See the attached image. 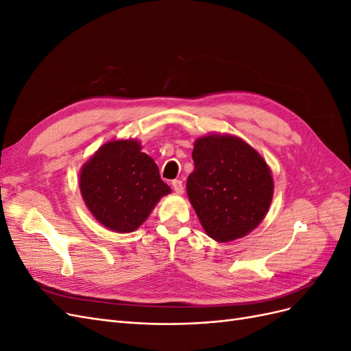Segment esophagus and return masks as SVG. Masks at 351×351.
Instances as JSON below:
<instances>
[{"instance_id": "esophagus-1", "label": "esophagus", "mask_w": 351, "mask_h": 351, "mask_svg": "<svg viewBox=\"0 0 351 351\" xmlns=\"http://www.w3.org/2000/svg\"><path fill=\"white\" fill-rule=\"evenodd\" d=\"M171 184H173L174 192H176L177 195H182V193H183L184 187H183V182H182V180H174V182H173Z\"/></svg>"}]
</instances>
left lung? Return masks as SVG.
Instances as JSON below:
<instances>
[{
	"label": "left lung",
	"instance_id": "left-lung-1",
	"mask_svg": "<svg viewBox=\"0 0 351 351\" xmlns=\"http://www.w3.org/2000/svg\"><path fill=\"white\" fill-rule=\"evenodd\" d=\"M192 158L187 196L206 234L219 243L247 236L272 202L267 161L240 137L221 133L197 137Z\"/></svg>",
	"mask_w": 351,
	"mask_h": 351
}]
</instances>
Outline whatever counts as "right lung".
Masks as SVG:
<instances>
[{"label":"right lung","instance_id":"right-lung-1","mask_svg":"<svg viewBox=\"0 0 351 351\" xmlns=\"http://www.w3.org/2000/svg\"><path fill=\"white\" fill-rule=\"evenodd\" d=\"M79 187L93 218L115 232L139 228L159 199L171 193L136 139L104 143L82 165Z\"/></svg>","mask_w":351,"mask_h":351}]
</instances>
